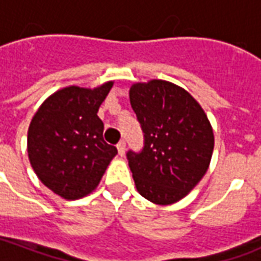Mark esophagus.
<instances>
[{
    "instance_id": "obj_1",
    "label": "esophagus",
    "mask_w": 261,
    "mask_h": 261,
    "mask_svg": "<svg viewBox=\"0 0 261 261\" xmlns=\"http://www.w3.org/2000/svg\"><path fill=\"white\" fill-rule=\"evenodd\" d=\"M117 151H119V155L120 156H123L125 152V141H120L117 144Z\"/></svg>"
}]
</instances>
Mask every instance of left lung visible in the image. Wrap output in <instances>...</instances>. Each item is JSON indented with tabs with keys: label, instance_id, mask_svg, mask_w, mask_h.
I'll return each mask as SVG.
<instances>
[{
	"label": "left lung",
	"instance_id": "1",
	"mask_svg": "<svg viewBox=\"0 0 261 261\" xmlns=\"http://www.w3.org/2000/svg\"><path fill=\"white\" fill-rule=\"evenodd\" d=\"M130 103L144 133L127 159L138 193L155 204L179 201L201 180L213 156L211 124L196 99L161 80L134 84Z\"/></svg>",
	"mask_w": 261,
	"mask_h": 261
}]
</instances>
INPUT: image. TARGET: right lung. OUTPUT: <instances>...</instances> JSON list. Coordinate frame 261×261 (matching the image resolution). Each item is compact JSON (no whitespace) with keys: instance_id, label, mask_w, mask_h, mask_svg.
<instances>
[{"instance_id":"right-lung-1","label":"right lung","mask_w":261,"mask_h":261,"mask_svg":"<svg viewBox=\"0 0 261 261\" xmlns=\"http://www.w3.org/2000/svg\"><path fill=\"white\" fill-rule=\"evenodd\" d=\"M113 82L68 86L47 97L28 131V155L43 185L67 200L93 192L117 148L103 140L99 106Z\"/></svg>"}]
</instances>
